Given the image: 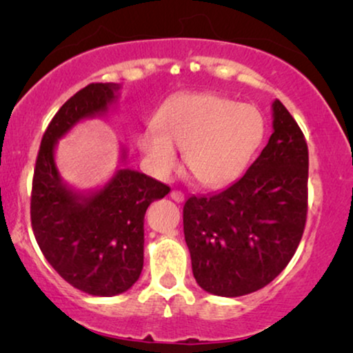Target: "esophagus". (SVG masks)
<instances>
[{"instance_id":"obj_1","label":"esophagus","mask_w":353,"mask_h":353,"mask_svg":"<svg viewBox=\"0 0 353 353\" xmlns=\"http://www.w3.org/2000/svg\"><path fill=\"white\" fill-rule=\"evenodd\" d=\"M170 197L175 202H183V201H185V194H183L181 191H172L170 192Z\"/></svg>"}]
</instances>
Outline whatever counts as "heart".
Returning a JSON list of instances; mask_svg holds the SVG:
<instances>
[{
  "label": "heart",
  "instance_id": "1",
  "mask_svg": "<svg viewBox=\"0 0 353 353\" xmlns=\"http://www.w3.org/2000/svg\"><path fill=\"white\" fill-rule=\"evenodd\" d=\"M262 137L263 119L254 105L215 93H185L159 109L154 127L143 130L138 146L156 178L175 170V149H180L196 180L216 188L245 170Z\"/></svg>",
  "mask_w": 353,
  "mask_h": 353
}]
</instances>
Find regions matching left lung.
<instances>
[{"mask_svg": "<svg viewBox=\"0 0 353 353\" xmlns=\"http://www.w3.org/2000/svg\"><path fill=\"white\" fill-rule=\"evenodd\" d=\"M272 110L273 133L249 170L223 191L190 197L183 209L192 274L214 296H245L272 283L305 228V138L281 101Z\"/></svg>", "mask_w": 353, "mask_h": 353, "instance_id": "8db88e82", "label": "left lung"}]
</instances>
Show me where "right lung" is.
Here are the masks:
<instances>
[{"mask_svg": "<svg viewBox=\"0 0 353 353\" xmlns=\"http://www.w3.org/2000/svg\"><path fill=\"white\" fill-rule=\"evenodd\" d=\"M120 88L91 83L57 110L43 134L32 185V228L43 255L67 283L96 297L117 296L138 281L144 214L170 192L163 183L125 167L123 146L117 172L94 190H75L57 170V141L81 120L103 117L115 108Z\"/></svg>", "mask_w": 353, "mask_h": 353, "instance_id": "add662e5", "label": "right lung"}]
</instances>
